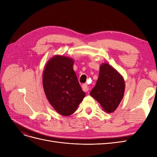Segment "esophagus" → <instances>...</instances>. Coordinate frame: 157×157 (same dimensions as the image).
Masks as SVG:
<instances>
[{"label": "esophagus", "instance_id": "1", "mask_svg": "<svg viewBox=\"0 0 157 157\" xmlns=\"http://www.w3.org/2000/svg\"><path fill=\"white\" fill-rule=\"evenodd\" d=\"M82 88L83 91L85 92H88V90H89V87H88V85H87L86 84H83L82 85Z\"/></svg>", "mask_w": 157, "mask_h": 157}]
</instances>
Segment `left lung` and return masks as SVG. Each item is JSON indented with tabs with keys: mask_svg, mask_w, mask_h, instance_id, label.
<instances>
[{
	"mask_svg": "<svg viewBox=\"0 0 157 157\" xmlns=\"http://www.w3.org/2000/svg\"><path fill=\"white\" fill-rule=\"evenodd\" d=\"M125 84L123 77L110 65L100 66L99 78L90 94L100 103L103 110L113 113L124 96Z\"/></svg>",
	"mask_w": 157,
	"mask_h": 157,
	"instance_id": "obj_1",
	"label": "left lung"
}]
</instances>
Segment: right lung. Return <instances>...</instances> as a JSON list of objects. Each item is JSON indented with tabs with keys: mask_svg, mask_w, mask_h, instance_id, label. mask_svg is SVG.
Segmentation results:
<instances>
[{
	"mask_svg": "<svg viewBox=\"0 0 157 157\" xmlns=\"http://www.w3.org/2000/svg\"><path fill=\"white\" fill-rule=\"evenodd\" d=\"M73 59L55 56L46 63L42 82L46 96L63 116L73 114L85 96L73 70Z\"/></svg>",
	"mask_w": 157,
	"mask_h": 157,
	"instance_id": "1",
	"label": "right lung"
}]
</instances>
